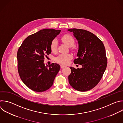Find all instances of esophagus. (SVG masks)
<instances>
[{
  "label": "esophagus",
  "instance_id": "obj_1",
  "mask_svg": "<svg viewBox=\"0 0 123 123\" xmlns=\"http://www.w3.org/2000/svg\"><path fill=\"white\" fill-rule=\"evenodd\" d=\"M66 67L65 66H64V65H60V68H64V67Z\"/></svg>",
  "mask_w": 123,
  "mask_h": 123
}]
</instances>
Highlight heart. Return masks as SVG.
Here are the masks:
<instances>
[{
    "label": "heart",
    "mask_w": 123,
    "mask_h": 123,
    "mask_svg": "<svg viewBox=\"0 0 123 123\" xmlns=\"http://www.w3.org/2000/svg\"><path fill=\"white\" fill-rule=\"evenodd\" d=\"M62 42L69 47H72L75 43L73 37L69 34H65L61 37ZM58 41L56 38L53 39L50 43V49L53 53H56L57 49ZM72 56L70 54H60L55 59L56 62L62 65H67L69 63Z\"/></svg>",
    "instance_id": "b5f03b06"
}]
</instances>
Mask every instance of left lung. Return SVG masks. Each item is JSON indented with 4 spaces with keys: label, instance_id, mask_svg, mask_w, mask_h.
I'll return each instance as SVG.
<instances>
[{
    "label": "left lung",
    "instance_id": "8db88e82",
    "mask_svg": "<svg viewBox=\"0 0 123 123\" xmlns=\"http://www.w3.org/2000/svg\"><path fill=\"white\" fill-rule=\"evenodd\" d=\"M68 31L73 32L79 43L78 58L74 63L82 66L77 69L70 67L69 83L76 90L87 91L98 84L105 71L107 65L105 48L102 41L88 31L76 28Z\"/></svg>",
    "mask_w": 123,
    "mask_h": 123
}]
</instances>
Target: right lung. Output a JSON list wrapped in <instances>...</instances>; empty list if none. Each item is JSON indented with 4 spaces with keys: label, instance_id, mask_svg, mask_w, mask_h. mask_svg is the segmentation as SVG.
<instances>
[{
    "label": "right lung",
    "instance_id": "add662e5",
    "mask_svg": "<svg viewBox=\"0 0 123 123\" xmlns=\"http://www.w3.org/2000/svg\"><path fill=\"white\" fill-rule=\"evenodd\" d=\"M61 30L44 29L28 36L18 50L17 67L23 82L31 90L43 92L53 85L60 69L57 64L45 66V56L51 53V41Z\"/></svg>",
    "mask_w": 123,
    "mask_h": 123
}]
</instances>
